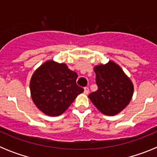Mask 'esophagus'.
<instances>
[{
    "label": "esophagus",
    "mask_w": 157,
    "mask_h": 157,
    "mask_svg": "<svg viewBox=\"0 0 157 157\" xmlns=\"http://www.w3.org/2000/svg\"><path fill=\"white\" fill-rule=\"evenodd\" d=\"M84 94H89V88H88V87H85V88H84Z\"/></svg>",
    "instance_id": "1"
}]
</instances>
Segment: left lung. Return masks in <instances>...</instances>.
Segmentation results:
<instances>
[{
	"label": "left lung",
	"mask_w": 157,
	"mask_h": 157,
	"mask_svg": "<svg viewBox=\"0 0 157 157\" xmlns=\"http://www.w3.org/2000/svg\"><path fill=\"white\" fill-rule=\"evenodd\" d=\"M98 90L89 98L97 109L107 116H115L121 112L132 98L134 86L120 66L109 61L94 67Z\"/></svg>",
	"instance_id": "obj_1"
}]
</instances>
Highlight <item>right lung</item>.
Returning a JSON list of instances; mask_svg holds the SVG:
<instances>
[{"label":"right lung","mask_w":157,"mask_h":157,"mask_svg":"<svg viewBox=\"0 0 157 157\" xmlns=\"http://www.w3.org/2000/svg\"><path fill=\"white\" fill-rule=\"evenodd\" d=\"M78 75L64 63L50 60L37 68L31 78L30 93L36 106L48 116L61 115L84 91L76 84Z\"/></svg>","instance_id":"add662e5"}]
</instances>
